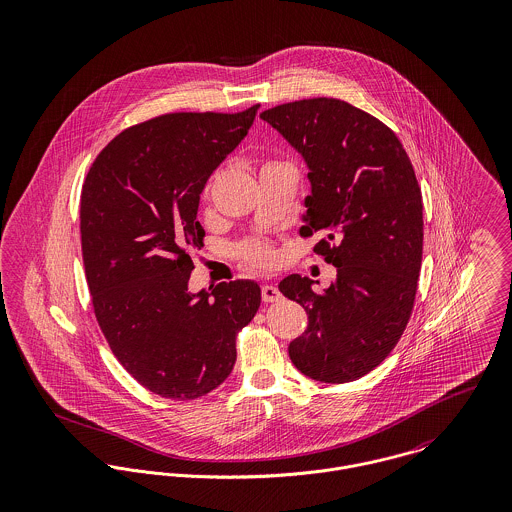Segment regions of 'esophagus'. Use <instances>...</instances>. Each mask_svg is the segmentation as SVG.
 Listing matches in <instances>:
<instances>
[{
	"label": "esophagus",
	"instance_id": "1",
	"mask_svg": "<svg viewBox=\"0 0 512 512\" xmlns=\"http://www.w3.org/2000/svg\"><path fill=\"white\" fill-rule=\"evenodd\" d=\"M282 297V293L280 290L276 288V286H262V301H266V303H272V301H278Z\"/></svg>",
	"mask_w": 512,
	"mask_h": 512
}]
</instances>
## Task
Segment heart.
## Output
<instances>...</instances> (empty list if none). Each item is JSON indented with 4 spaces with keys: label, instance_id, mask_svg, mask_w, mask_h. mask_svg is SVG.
I'll list each match as a JSON object with an SVG mask.
<instances>
[{
    "label": "heart",
    "instance_id": "b5f03b06",
    "mask_svg": "<svg viewBox=\"0 0 512 512\" xmlns=\"http://www.w3.org/2000/svg\"><path fill=\"white\" fill-rule=\"evenodd\" d=\"M213 183H215V179H209L203 189L205 203L211 197ZM234 254L248 270H254V272H266L276 264V252L266 238H248L234 248Z\"/></svg>",
    "mask_w": 512,
    "mask_h": 512
}]
</instances>
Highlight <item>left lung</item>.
<instances>
[{"label": "left lung", "instance_id": "obj_1", "mask_svg": "<svg viewBox=\"0 0 512 512\" xmlns=\"http://www.w3.org/2000/svg\"><path fill=\"white\" fill-rule=\"evenodd\" d=\"M260 118L305 157L311 195L299 234L319 232L313 250L337 268L325 292L295 274L280 282L307 313L290 359L313 380L353 382L390 355L410 321L422 268V189L396 134L345 100H295Z\"/></svg>", "mask_w": 512, "mask_h": 512}]
</instances>
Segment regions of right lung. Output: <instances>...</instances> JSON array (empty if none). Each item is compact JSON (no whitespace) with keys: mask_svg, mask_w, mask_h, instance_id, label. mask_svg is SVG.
Returning a JSON list of instances; mask_svg holds the SVG:
<instances>
[{"mask_svg":"<svg viewBox=\"0 0 512 512\" xmlns=\"http://www.w3.org/2000/svg\"><path fill=\"white\" fill-rule=\"evenodd\" d=\"M242 112H173L120 132L92 161L80 244L100 331L130 376L169 400H195L236 363V335L260 307L250 280L187 292L205 242L199 195L248 134Z\"/></svg>","mask_w":512,"mask_h":512,"instance_id":"right-lung-1","label":"right lung"}]
</instances>
